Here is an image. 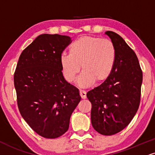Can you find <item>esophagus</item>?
I'll return each mask as SVG.
<instances>
[{
    "instance_id": "34e87169",
    "label": "esophagus",
    "mask_w": 155,
    "mask_h": 155,
    "mask_svg": "<svg viewBox=\"0 0 155 155\" xmlns=\"http://www.w3.org/2000/svg\"><path fill=\"white\" fill-rule=\"evenodd\" d=\"M80 95L83 99L86 98V92L84 91H80Z\"/></svg>"
}]
</instances>
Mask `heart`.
Masks as SVG:
<instances>
[{
	"label": "heart",
	"instance_id": "heart-1",
	"mask_svg": "<svg viewBox=\"0 0 155 155\" xmlns=\"http://www.w3.org/2000/svg\"><path fill=\"white\" fill-rule=\"evenodd\" d=\"M116 60V51L109 39L83 36L71 44L69 55L60 57V64L64 77L69 83L78 78L81 87H89L94 83H102L110 77Z\"/></svg>",
	"mask_w": 155,
	"mask_h": 155
}]
</instances>
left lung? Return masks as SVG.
<instances>
[{
    "instance_id": "obj_1",
    "label": "left lung",
    "mask_w": 155,
    "mask_h": 155,
    "mask_svg": "<svg viewBox=\"0 0 155 155\" xmlns=\"http://www.w3.org/2000/svg\"><path fill=\"white\" fill-rule=\"evenodd\" d=\"M116 51L115 66L110 77L87 93L92 104L91 123L99 134H116L130 123L138 110L142 71L137 54L123 38L106 31Z\"/></svg>"
}]
</instances>
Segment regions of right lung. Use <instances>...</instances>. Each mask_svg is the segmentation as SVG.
<instances>
[{"mask_svg": "<svg viewBox=\"0 0 155 155\" xmlns=\"http://www.w3.org/2000/svg\"><path fill=\"white\" fill-rule=\"evenodd\" d=\"M71 38L44 34L22 51L14 73L21 115L40 136L55 139L69 129L73 110L81 100L79 90L64 80L60 64Z\"/></svg>", "mask_w": 155, "mask_h": 155, "instance_id": "obj_1", "label": "right lung"}]
</instances>
